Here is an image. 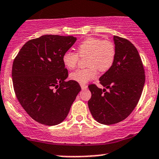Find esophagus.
I'll return each instance as SVG.
<instances>
[{"label":"esophagus","instance_id":"obj_1","mask_svg":"<svg viewBox=\"0 0 159 159\" xmlns=\"http://www.w3.org/2000/svg\"><path fill=\"white\" fill-rule=\"evenodd\" d=\"M81 87L82 90H85V89L87 88V86L86 84H81Z\"/></svg>","mask_w":159,"mask_h":159}]
</instances>
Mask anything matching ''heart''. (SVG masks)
Masks as SVG:
<instances>
[{"mask_svg": "<svg viewBox=\"0 0 159 159\" xmlns=\"http://www.w3.org/2000/svg\"><path fill=\"white\" fill-rule=\"evenodd\" d=\"M76 53L66 51L63 53L62 61L67 69H72L77 65L79 57H87V69H77L69 75L71 80L80 84H86L96 78L97 69L106 72L114 63L116 49L114 43L108 40L89 37L82 41L77 47Z\"/></svg>", "mask_w": 159, "mask_h": 159, "instance_id": "b5f03b06", "label": "heart"}]
</instances>
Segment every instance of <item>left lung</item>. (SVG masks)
Instances as JSON below:
<instances>
[{"mask_svg": "<svg viewBox=\"0 0 159 159\" xmlns=\"http://www.w3.org/2000/svg\"><path fill=\"white\" fill-rule=\"evenodd\" d=\"M114 63L99 78L105 88L88 86L92 94L89 109L93 117L104 125L120 123L129 116L139 101L145 83L143 63L134 45L116 36H114Z\"/></svg>", "mask_w": 159, "mask_h": 159, "instance_id": "8db88e82", "label": "left lung"}]
</instances>
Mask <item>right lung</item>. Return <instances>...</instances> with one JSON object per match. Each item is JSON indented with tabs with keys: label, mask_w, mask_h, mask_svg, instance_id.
I'll return each instance as SVG.
<instances>
[{
	"label": "right lung",
	"mask_w": 159,
	"mask_h": 159,
	"mask_svg": "<svg viewBox=\"0 0 159 159\" xmlns=\"http://www.w3.org/2000/svg\"><path fill=\"white\" fill-rule=\"evenodd\" d=\"M76 37L43 35L29 40L16 56L12 69L16 97L30 117L45 125H55L66 119L81 90L70 80L62 61Z\"/></svg>",
	"instance_id": "1"
}]
</instances>
